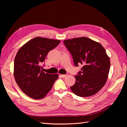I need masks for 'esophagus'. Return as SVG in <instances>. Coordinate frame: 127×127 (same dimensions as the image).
I'll return each mask as SVG.
<instances>
[{"mask_svg": "<svg viewBox=\"0 0 127 127\" xmlns=\"http://www.w3.org/2000/svg\"><path fill=\"white\" fill-rule=\"evenodd\" d=\"M60 76H61V77H62V78H65L66 76H67V75H60Z\"/></svg>", "mask_w": 127, "mask_h": 127, "instance_id": "1", "label": "esophagus"}]
</instances>
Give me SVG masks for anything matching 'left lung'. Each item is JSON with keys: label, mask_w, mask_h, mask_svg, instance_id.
<instances>
[{"label": "left lung", "mask_w": 127, "mask_h": 127, "mask_svg": "<svg viewBox=\"0 0 127 127\" xmlns=\"http://www.w3.org/2000/svg\"><path fill=\"white\" fill-rule=\"evenodd\" d=\"M65 46L71 53L74 64L83 65L76 82L70 89L78 96L90 97L96 94L105 85L110 67V58L103 47L86 37L64 40Z\"/></svg>", "instance_id": "1"}]
</instances>
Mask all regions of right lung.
Instances as JSON below:
<instances>
[{
  "instance_id": "obj_1",
  "label": "right lung",
  "mask_w": 127,
  "mask_h": 127,
  "mask_svg": "<svg viewBox=\"0 0 127 127\" xmlns=\"http://www.w3.org/2000/svg\"><path fill=\"white\" fill-rule=\"evenodd\" d=\"M60 43V40L36 37L18 50L14 59V76L19 88L29 97L44 98L58 79V74L43 72L41 64Z\"/></svg>"
}]
</instances>
